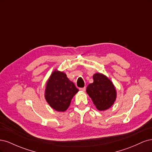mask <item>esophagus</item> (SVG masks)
<instances>
[{"instance_id":"1","label":"esophagus","mask_w":152,"mask_h":152,"mask_svg":"<svg viewBox=\"0 0 152 152\" xmlns=\"http://www.w3.org/2000/svg\"><path fill=\"white\" fill-rule=\"evenodd\" d=\"M86 87H82V88H80V91H83V92L86 91Z\"/></svg>"}]
</instances>
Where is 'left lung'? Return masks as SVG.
<instances>
[{"mask_svg":"<svg viewBox=\"0 0 152 152\" xmlns=\"http://www.w3.org/2000/svg\"><path fill=\"white\" fill-rule=\"evenodd\" d=\"M93 80V83L87 87L86 92L96 108L99 111H104L111 107L115 101V88L112 82L102 73H95Z\"/></svg>","mask_w":152,"mask_h":152,"instance_id":"8db88e82","label":"left lung"}]
</instances>
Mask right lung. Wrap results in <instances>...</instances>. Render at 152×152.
Wrapping results in <instances>:
<instances>
[{"instance_id":"add662e5","label":"right lung","mask_w":152,"mask_h":152,"mask_svg":"<svg viewBox=\"0 0 152 152\" xmlns=\"http://www.w3.org/2000/svg\"><path fill=\"white\" fill-rule=\"evenodd\" d=\"M78 91L79 89L68 79L66 73L54 70L47 82L45 98L54 110L65 112Z\"/></svg>"}]
</instances>
